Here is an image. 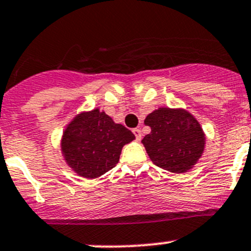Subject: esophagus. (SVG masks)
Here are the masks:
<instances>
[{
    "label": "esophagus",
    "instance_id": "34e87169",
    "mask_svg": "<svg viewBox=\"0 0 251 251\" xmlns=\"http://www.w3.org/2000/svg\"><path fill=\"white\" fill-rule=\"evenodd\" d=\"M132 132H133V135H135L136 140H137V141H140L141 138H142V132H141V128H133V130H132Z\"/></svg>",
    "mask_w": 251,
    "mask_h": 251
}]
</instances>
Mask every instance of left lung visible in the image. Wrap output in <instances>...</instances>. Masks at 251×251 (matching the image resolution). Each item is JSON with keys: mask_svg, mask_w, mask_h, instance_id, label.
Here are the masks:
<instances>
[{"mask_svg": "<svg viewBox=\"0 0 251 251\" xmlns=\"http://www.w3.org/2000/svg\"><path fill=\"white\" fill-rule=\"evenodd\" d=\"M144 124L151 128L142 143L154 164L171 173H186L203 154L205 136L193 115L186 110L159 108Z\"/></svg>", "mask_w": 251, "mask_h": 251, "instance_id": "obj_1", "label": "left lung"}]
</instances>
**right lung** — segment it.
Returning <instances> with one entry per match:
<instances>
[{
  "instance_id": "add662e5",
  "label": "right lung",
  "mask_w": 251,
  "mask_h": 251,
  "mask_svg": "<svg viewBox=\"0 0 251 251\" xmlns=\"http://www.w3.org/2000/svg\"><path fill=\"white\" fill-rule=\"evenodd\" d=\"M135 135L115 124L104 111L95 109L77 115L63 133L62 151L68 165L77 175L96 178L119 163L121 149Z\"/></svg>"
}]
</instances>
